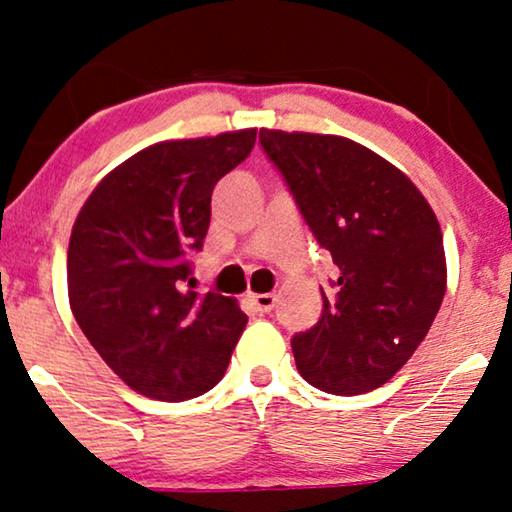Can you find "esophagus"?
Wrapping results in <instances>:
<instances>
[{"label":"esophagus","mask_w":512,"mask_h":512,"mask_svg":"<svg viewBox=\"0 0 512 512\" xmlns=\"http://www.w3.org/2000/svg\"><path fill=\"white\" fill-rule=\"evenodd\" d=\"M247 298L251 300V305H254L261 314H268L277 303L275 293H249Z\"/></svg>","instance_id":"obj_1"}]
</instances>
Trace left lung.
Instances as JSON below:
<instances>
[{"mask_svg":"<svg viewBox=\"0 0 512 512\" xmlns=\"http://www.w3.org/2000/svg\"><path fill=\"white\" fill-rule=\"evenodd\" d=\"M293 200L338 265L324 312L291 340L312 387L356 396L387 384L443 303L447 265L433 209L405 174L338 135L261 130Z\"/></svg>","mask_w":512,"mask_h":512,"instance_id":"8db88e82","label":"left lung"}]
</instances>
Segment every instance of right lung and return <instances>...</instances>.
<instances>
[{"mask_svg": "<svg viewBox=\"0 0 512 512\" xmlns=\"http://www.w3.org/2000/svg\"><path fill=\"white\" fill-rule=\"evenodd\" d=\"M256 130L146 146L114 167L76 216L67 291L107 366L156 401L207 394L247 326L235 298L193 291L188 251L205 242L212 191L254 149Z\"/></svg>", "mask_w": 512, "mask_h": 512, "instance_id": "right-lung-1", "label": "right lung"}]
</instances>
